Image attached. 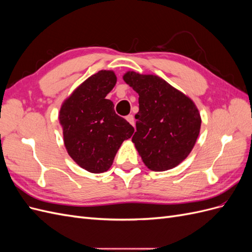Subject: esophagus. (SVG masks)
I'll use <instances>...</instances> for the list:
<instances>
[{
    "mask_svg": "<svg viewBox=\"0 0 252 252\" xmlns=\"http://www.w3.org/2000/svg\"><path fill=\"white\" fill-rule=\"evenodd\" d=\"M126 120H127V122H129V123H130L132 126H134V118H133L132 114H129V116H127V117H126Z\"/></svg>",
    "mask_w": 252,
    "mask_h": 252,
    "instance_id": "1",
    "label": "esophagus"
}]
</instances>
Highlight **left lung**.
<instances>
[{
  "label": "left lung",
  "instance_id": "obj_1",
  "mask_svg": "<svg viewBox=\"0 0 252 252\" xmlns=\"http://www.w3.org/2000/svg\"><path fill=\"white\" fill-rule=\"evenodd\" d=\"M123 80L139 94L132 142L144 164L152 171L174 168L189 156L200 134L199 109L158 75L127 71Z\"/></svg>",
  "mask_w": 252,
  "mask_h": 252
}]
</instances>
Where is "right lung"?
<instances>
[{
	"label": "right lung",
	"instance_id": "obj_1",
	"mask_svg": "<svg viewBox=\"0 0 252 252\" xmlns=\"http://www.w3.org/2000/svg\"><path fill=\"white\" fill-rule=\"evenodd\" d=\"M117 83L112 70H100L75 88L61 106L59 120L68 155L91 173L107 171L122 143L134 128L106 98Z\"/></svg>",
	"mask_w": 252,
	"mask_h": 252
}]
</instances>
